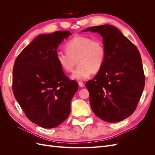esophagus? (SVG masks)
<instances>
[{"label": "esophagus", "instance_id": "esophagus-1", "mask_svg": "<svg viewBox=\"0 0 155 155\" xmlns=\"http://www.w3.org/2000/svg\"><path fill=\"white\" fill-rule=\"evenodd\" d=\"M78 84H79V86L80 87H83L84 86H85V84H84L83 82H81V81H79V83H78Z\"/></svg>", "mask_w": 155, "mask_h": 155}]
</instances>
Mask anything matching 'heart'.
Segmentation results:
<instances>
[{
    "instance_id": "obj_1",
    "label": "heart",
    "mask_w": 155,
    "mask_h": 155,
    "mask_svg": "<svg viewBox=\"0 0 155 155\" xmlns=\"http://www.w3.org/2000/svg\"><path fill=\"white\" fill-rule=\"evenodd\" d=\"M66 48L56 53V60L66 72L72 71L77 60L78 66L72 75L74 79L85 80L92 72H99L105 63L106 49L100 39L77 35L68 42Z\"/></svg>"
}]
</instances>
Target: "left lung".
Wrapping results in <instances>:
<instances>
[{
	"mask_svg": "<svg viewBox=\"0 0 155 155\" xmlns=\"http://www.w3.org/2000/svg\"><path fill=\"white\" fill-rule=\"evenodd\" d=\"M97 32L106 49L102 68L86 83L92 109L107 122L128 118L137 107L145 86V75L140 51L114 26L90 27L83 31Z\"/></svg>",
	"mask_w": 155,
	"mask_h": 155,
	"instance_id": "1",
	"label": "left lung"
}]
</instances>
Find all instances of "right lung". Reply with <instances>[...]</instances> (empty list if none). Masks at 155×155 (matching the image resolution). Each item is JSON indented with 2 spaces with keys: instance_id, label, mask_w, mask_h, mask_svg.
<instances>
[{
  "instance_id": "add662e5",
  "label": "right lung",
  "mask_w": 155,
  "mask_h": 155,
  "mask_svg": "<svg viewBox=\"0 0 155 155\" xmlns=\"http://www.w3.org/2000/svg\"><path fill=\"white\" fill-rule=\"evenodd\" d=\"M70 34L56 31L39 35L15 61L13 94L27 118L41 127L54 128L68 118L78 90V82L65 75L56 60L58 45Z\"/></svg>"
}]
</instances>
